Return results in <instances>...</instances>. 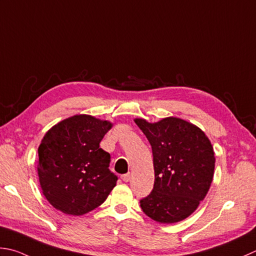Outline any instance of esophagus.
Listing matches in <instances>:
<instances>
[{
    "label": "esophagus",
    "instance_id": "obj_1",
    "mask_svg": "<svg viewBox=\"0 0 256 256\" xmlns=\"http://www.w3.org/2000/svg\"><path fill=\"white\" fill-rule=\"evenodd\" d=\"M130 178H132V174H130V172H128V174H124V175H122V180L124 182H129V180H130Z\"/></svg>",
    "mask_w": 256,
    "mask_h": 256
}]
</instances>
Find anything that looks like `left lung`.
Listing matches in <instances>:
<instances>
[{"label":"left lung","instance_id":"obj_1","mask_svg":"<svg viewBox=\"0 0 256 256\" xmlns=\"http://www.w3.org/2000/svg\"><path fill=\"white\" fill-rule=\"evenodd\" d=\"M152 144L155 170L152 192L140 200L144 214L162 224L187 218L210 190L215 155L205 132L177 117L157 122L134 119Z\"/></svg>","mask_w":256,"mask_h":256}]
</instances>
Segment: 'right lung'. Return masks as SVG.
I'll return each instance as SVG.
<instances>
[{
  "label": "right lung",
  "instance_id": "1",
  "mask_svg": "<svg viewBox=\"0 0 256 256\" xmlns=\"http://www.w3.org/2000/svg\"><path fill=\"white\" fill-rule=\"evenodd\" d=\"M114 124L74 114L48 130L38 146V176L46 200L62 213L80 216L107 200L118 177L110 154L99 147Z\"/></svg>",
  "mask_w": 256,
  "mask_h": 256
}]
</instances>
